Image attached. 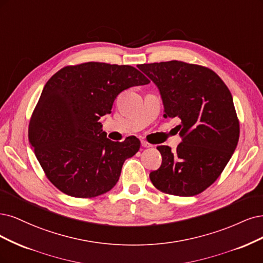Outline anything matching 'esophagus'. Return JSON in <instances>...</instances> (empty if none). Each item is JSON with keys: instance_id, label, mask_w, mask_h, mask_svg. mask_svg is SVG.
Segmentation results:
<instances>
[{"instance_id": "esophagus-1", "label": "esophagus", "mask_w": 263, "mask_h": 263, "mask_svg": "<svg viewBox=\"0 0 263 263\" xmlns=\"http://www.w3.org/2000/svg\"><path fill=\"white\" fill-rule=\"evenodd\" d=\"M141 144H142V146H143V147H146V148L152 146L151 144H148V143H147V142H145V141H141Z\"/></svg>"}]
</instances>
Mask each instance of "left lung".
I'll return each mask as SVG.
<instances>
[{
  "mask_svg": "<svg viewBox=\"0 0 263 263\" xmlns=\"http://www.w3.org/2000/svg\"><path fill=\"white\" fill-rule=\"evenodd\" d=\"M157 86L165 118H178L182 142L176 152L158 146L160 167L149 174L157 189L179 197L204 191L222 174L239 140L230 89L208 67L181 61L140 64Z\"/></svg>",
  "mask_w": 263,
  "mask_h": 263,
  "instance_id": "1",
  "label": "left lung"
}]
</instances>
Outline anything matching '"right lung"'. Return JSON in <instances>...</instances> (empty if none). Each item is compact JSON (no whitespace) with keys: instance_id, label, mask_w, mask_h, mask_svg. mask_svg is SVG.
<instances>
[{"instance_id":"right-lung-1","label":"right lung","mask_w":263,"mask_h":263,"mask_svg":"<svg viewBox=\"0 0 263 263\" xmlns=\"http://www.w3.org/2000/svg\"><path fill=\"white\" fill-rule=\"evenodd\" d=\"M149 81L130 65L87 62L65 66L45 85L28 139L48 179L67 196L92 198L111 190L124 160L140 149L135 137L107 139L100 117L124 89Z\"/></svg>"}]
</instances>
